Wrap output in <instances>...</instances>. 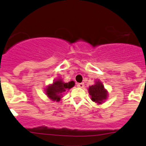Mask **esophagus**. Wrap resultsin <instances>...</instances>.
<instances>
[{
  "instance_id": "obj_1",
  "label": "esophagus",
  "mask_w": 146,
  "mask_h": 146,
  "mask_svg": "<svg viewBox=\"0 0 146 146\" xmlns=\"http://www.w3.org/2000/svg\"><path fill=\"white\" fill-rule=\"evenodd\" d=\"M77 87H79V88H83V87H84V83L77 84Z\"/></svg>"
}]
</instances>
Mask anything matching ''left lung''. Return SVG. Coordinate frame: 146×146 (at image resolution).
<instances>
[{
    "mask_svg": "<svg viewBox=\"0 0 146 146\" xmlns=\"http://www.w3.org/2000/svg\"><path fill=\"white\" fill-rule=\"evenodd\" d=\"M88 92L91 96V100L98 104L103 103L108 96V92L100 81H97L95 84L89 87Z\"/></svg>",
    "mask_w": 146,
    "mask_h": 146,
    "instance_id": "8db88e82",
    "label": "left lung"
}]
</instances>
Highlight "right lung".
I'll return each mask as SVG.
<instances>
[{
	"label": "right lung",
	"mask_w": 146,
	"mask_h": 146,
	"mask_svg": "<svg viewBox=\"0 0 146 146\" xmlns=\"http://www.w3.org/2000/svg\"><path fill=\"white\" fill-rule=\"evenodd\" d=\"M75 85L73 81L65 83L62 78L55 80L53 84L48 85L45 89V93L47 96L54 101H59L62 97V94L65 91L68 90Z\"/></svg>",
	"instance_id": "1"
}]
</instances>
